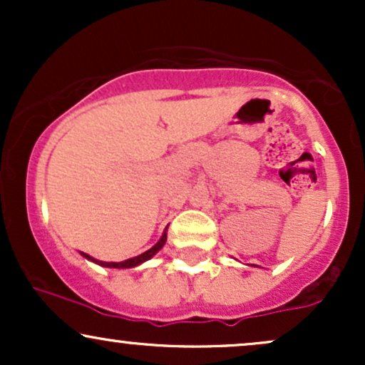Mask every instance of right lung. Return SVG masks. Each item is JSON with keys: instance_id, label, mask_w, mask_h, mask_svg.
Here are the masks:
<instances>
[{"instance_id": "obj_1", "label": "right lung", "mask_w": 365, "mask_h": 365, "mask_svg": "<svg viewBox=\"0 0 365 365\" xmlns=\"http://www.w3.org/2000/svg\"><path fill=\"white\" fill-rule=\"evenodd\" d=\"M165 242H166V232L163 233V237H161V240L158 242L156 245L154 247H150L149 250H145L144 254H140V255H137V257H132V259H127V261H123V262H103V261H96V259H92V257H89V255L87 254H82L83 257H87V259H91V261H94V262H98V264H101V266H104V267H133V266H139L140 262H144V261H148V259H150L153 257L154 254L158 252L159 249H161L163 245H165Z\"/></svg>"}]
</instances>
